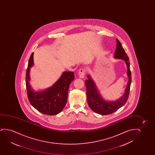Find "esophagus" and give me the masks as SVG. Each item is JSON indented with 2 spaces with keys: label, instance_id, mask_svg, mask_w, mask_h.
I'll return each instance as SVG.
<instances>
[{
  "label": "esophagus",
  "instance_id": "34e87169",
  "mask_svg": "<svg viewBox=\"0 0 155 155\" xmlns=\"http://www.w3.org/2000/svg\"><path fill=\"white\" fill-rule=\"evenodd\" d=\"M85 74H86V70L85 69H81L79 70V76L81 78H83L85 77Z\"/></svg>",
  "mask_w": 155,
  "mask_h": 155
}]
</instances>
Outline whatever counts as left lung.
<instances>
[{"instance_id": "8db88e82", "label": "left lung", "mask_w": 155, "mask_h": 155, "mask_svg": "<svg viewBox=\"0 0 155 155\" xmlns=\"http://www.w3.org/2000/svg\"><path fill=\"white\" fill-rule=\"evenodd\" d=\"M114 58L117 59H123L127 66V74L129 80L127 86L125 89V93L123 96L118 100L113 102L104 101L98 91L95 84L88 75L87 79L85 81V85L87 91V103L89 107L94 112L101 115H107L114 112L119 108L123 106L127 102L129 95L130 86L131 83V72L130 69L129 59L125 53V50L117 38V48L115 51Z\"/></svg>"}]
</instances>
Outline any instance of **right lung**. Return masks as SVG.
<instances>
[{
  "mask_svg": "<svg viewBox=\"0 0 155 155\" xmlns=\"http://www.w3.org/2000/svg\"><path fill=\"white\" fill-rule=\"evenodd\" d=\"M33 53L30 56L26 74V87L31 104L44 114L54 115L61 112L66 105L68 89L74 79V73L64 71L52 87L43 91H33L29 84L30 69L34 64Z\"/></svg>",
  "mask_w": 155,
  "mask_h": 155,
  "instance_id": "1",
  "label": "right lung"
}]
</instances>
